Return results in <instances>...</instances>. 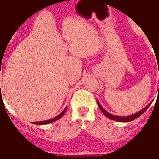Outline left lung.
<instances>
[{
    "mask_svg": "<svg viewBox=\"0 0 159 159\" xmlns=\"http://www.w3.org/2000/svg\"><path fill=\"white\" fill-rule=\"evenodd\" d=\"M158 92H159V84H158ZM97 103H98V105H99V109H100V110L102 111V113H103L105 116L108 117L109 119H113V120H115V121H118V122H130V121H132V120H134L135 119H137L138 117H139L141 114H143V113L147 110L148 108L150 106V104H151V103L148 104L147 106L145 107V108H143L142 110H140L139 112H138V113H136V114L129 115V116L122 117V116H117V115H114V114H109V112L106 111V110L102 107V105L100 104V103H99V101L98 100V99H97Z\"/></svg>",
    "mask_w": 159,
    "mask_h": 159,
    "instance_id": "8db88e82",
    "label": "left lung"
}]
</instances>
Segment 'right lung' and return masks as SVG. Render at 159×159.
I'll return each instance as SVG.
<instances>
[{
    "mask_svg": "<svg viewBox=\"0 0 159 159\" xmlns=\"http://www.w3.org/2000/svg\"><path fill=\"white\" fill-rule=\"evenodd\" d=\"M66 109H67V107H66L65 108V109L63 110L61 113H60L59 115H57V116L54 117L53 119H48V120H45V121H40V122H35V123H33V124H39V125H43V124H50V123H52V122H55L56 121L57 119H60L61 117H63V115L65 114V113H66Z\"/></svg>",
    "mask_w": 159,
    "mask_h": 159,
    "instance_id": "add662e5",
    "label": "right lung"
}]
</instances>
